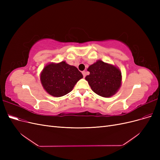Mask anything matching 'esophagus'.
<instances>
[{"instance_id": "1", "label": "esophagus", "mask_w": 160, "mask_h": 160, "mask_svg": "<svg viewBox=\"0 0 160 160\" xmlns=\"http://www.w3.org/2000/svg\"><path fill=\"white\" fill-rule=\"evenodd\" d=\"M82 74H83V77H84V78H85V76H86V72H85V71H82Z\"/></svg>"}]
</instances>
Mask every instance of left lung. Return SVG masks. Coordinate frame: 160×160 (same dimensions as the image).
Instances as JSON below:
<instances>
[{
	"label": "left lung",
	"instance_id": "left-lung-1",
	"mask_svg": "<svg viewBox=\"0 0 160 160\" xmlns=\"http://www.w3.org/2000/svg\"><path fill=\"white\" fill-rule=\"evenodd\" d=\"M89 75L85 77L91 89L95 93L109 98L118 91L122 83V72L117 67L102 61H98L89 67Z\"/></svg>",
	"mask_w": 160,
	"mask_h": 160
}]
</instances>
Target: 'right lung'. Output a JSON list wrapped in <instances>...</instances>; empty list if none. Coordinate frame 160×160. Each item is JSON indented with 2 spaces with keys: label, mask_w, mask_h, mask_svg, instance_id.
<instances>
[{
  "label": "right lung",
  "mask_w": 160,
  "mask_h": 160,
  "mask_svg": "<svg viewBox=\"0 0 160 160\" xmlns=\"http://www.w3.org/2000/svg\"><path fill=\"white\" fill-rule=\"evenodd\" d=\"M83 75L77 67L65 61L51 63L43 69L41 74V83L48 93L59 98L69 93Z\"/></svg>",
  "instance_id": "right-lung-1"
}]
</instances>
